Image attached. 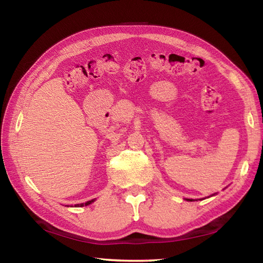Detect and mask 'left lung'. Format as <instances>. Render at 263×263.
I'll return each instance as SVG.
<instances>
[{
  "instance_id": "left-lung-1",
  "label": "left lung",
  "mask_w": 263,
  "mask_h": 263,
  "mask_svg": "<svg viewBox=\"0 0 263 263\" xmlns=\"http://www.w3.org/2000/svg\"><path fill=\"white\" fill-rule=\"evenodd\" d=\"M190 201H192V200H190Z\"/></svg>"
}]
</instances>
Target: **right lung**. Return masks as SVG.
<instances>
[{"label":"right lung","mask_w":263,"mask_h":263,"mask_svg":"<svg viewBox=\"0 0 263 263\" xmlns=\"http://www.w3.org/2000/svg\"><path fill=\"white\" fill-rule=\"evenodd\" d=\"M95 201V199H92V200H90V201H87L86 203H80V204H76V206H83V205H88V204H90L91 202H93Z\"/></svg>","instance_id":"obj_1"}]
</instances>
